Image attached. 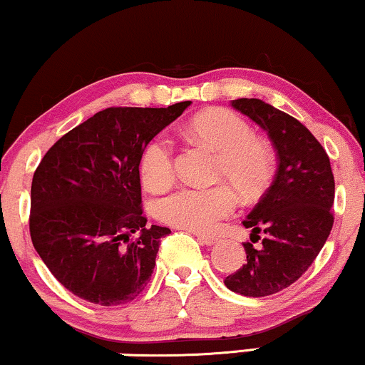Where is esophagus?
<instances>
[{
  "label": "esophagus",
  "instance_id": "obj_1",
  "mask_svg": "<svg viewBox=\"0 0 365 365\" xmlns=\"http://www.w3.org/2000/svg\"><path fill=\"white\" fill-rule=\"evenodd\" d=\"M196 237H198V241L201 244H205V246H213V244H217L218 239L213 237V235H203V234H196Z\"/></svg>",
  "mask_w": 365,
  "mask_h": 365
}]
</instances>
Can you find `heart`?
I'll return each instance as SVG.
<instances>
[{"label":"heart","mask_w":365,"mask_h":365,"mask_svg":"<svg viewBox=\"0 0 365 365\" xmlns=\"http://www.w3.org/2000/svg\"><path fill=\"white\" fill-rule=\"evenodd\" d=\"M190 133L217 153V178L225 179L242 198H258L267 190L273 175V153L267 143L255 138L241 115L225 109L207 110L190 123ZM141 179L153 191L164 190L173 181L174 153L169 138L158 136L145 148ZM234 208L235 195L227 186L178 187L155 203L162 222L196 232L213 229Z\"/></svg>","instance_id":"1"}]
</instances>
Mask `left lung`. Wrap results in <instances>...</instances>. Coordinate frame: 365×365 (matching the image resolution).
I'll list each match as a JSON object with an SVG mask.
<instances>
[{"label": "left lung", "mask_w": 365, "mask_h": 365, "mask_svg": "<svg viewBox=\"0 0 365 365\" xmlns=\"http://www.w3.org/2000/svg\"><path fill=\"white\" fill-rule=\"evenodd\" d=\"M235 110L267 131L277 150L272 186L242 222L264 235L258 247L244 244L246 263L224 280L246 297H267L292 285L323 250L333 227L335 179L329 158L297 119L259 98L232 101Z\"/></svg>", "instance_id": "8db88e82"}]
</instances>
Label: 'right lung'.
I'll list each match as a JSON object with an SVG mask.
<instances>
[{
	"instance_id": "obj_1",
	"label": "right lung",
	"mask_w": 365,
	"mask_h": 365,
	"mask_svg": "<svg viewBox=\"0 0 365 365\" xmlns=\"http://www.w3.org/2000/svg\"><path fill=\"white\" fill-rule=\"evenodd\" d=\"M190 101L169 107H109L47 150L30 190V237L56 280L98 306L143 292L167 227L141 212L140 162L153 136Z\"/></svg>"
}]
</instances>
